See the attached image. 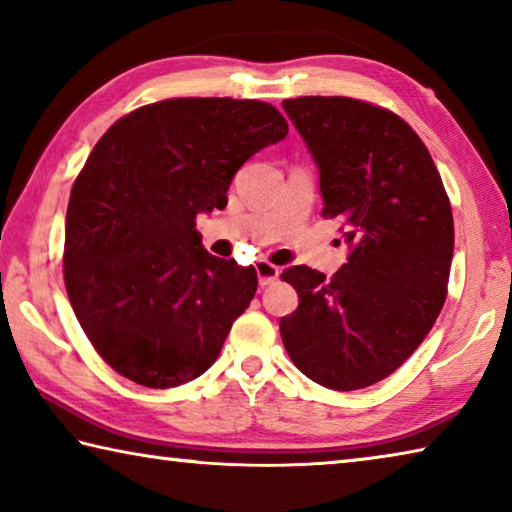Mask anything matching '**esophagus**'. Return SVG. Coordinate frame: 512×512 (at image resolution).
I'll return each instance as SVG.
<instances>
[{"instance_id": "1", "label": "esophagus", "mask_w": 512, "mask_h": 512, "mask_svg": "<svg viewBox=\"0 0 512 512\" xmlns=\"http://www.w3.org/2000/svg\"><path fill=\"white\" fill-rule=\"evenodd\" d=\"M255 271H257L259 284H262V287L273 284L277 280V275H280V268L271 262H266V259H259V262H255Z\"/></svg>"}]
</instances>
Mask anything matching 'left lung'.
<instances>
[{"label":"left lung","mask_w":512,"mask_h":512,"mask_svg":"<svg viewBox=\"0 0 512 512\" xmlns=\"http://www.w3.org/2000/svg\"><path fill=\"white\" fill-rule=\"evenodd\" d=\"M320 171L323 216L348 262L325 280L291 266L300 305L280 320L291 361L316 384L357 391L411 357L447 298L452 205L427 146L391 110L348 97L282 101Z\"/></svg>","instance_id":"obj_1"}]
</instances>
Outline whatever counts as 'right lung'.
Returning a JSON list of instances; mask_svg holds the SVG:
<instances>
[{"label": "right lung", "mask_w": 512, "mask_h": 512, "mask_svg": "<svg viewBox=\"0 0 512 512\" xmlns=\"http://www.w3.org/2000/svg\"><path fill=\"white\" fill-rule=\"evenodd\" d=\"M287 133L268 103L187 97L133 110L94 146L67 205L65 289L112 370L173 388L219 357L257 273L207 253L196 216L223 210L241 164Z\"/></svg>", "instance_id": "right-lung-1"}]
</instances>
